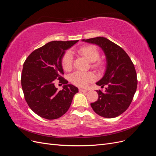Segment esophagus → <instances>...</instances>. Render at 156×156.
<instances>
[{
    "label": "esophagus",
    "mask_w": 156,
    "mask_h": 156,
    "mask_svg": "<svg viewBox=\"0 0 156 156\" xmlns=\"http://www.w3.org/2000/svg\"><path fill=\"white\" fill-rule=\"evenodd\" d=\"M79 92H87V90H86V89H83V88H79Z\"/></svg>",
    "instance_id": "34e87169"
}]
</instances>
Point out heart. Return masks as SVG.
<instances>
[{"instance_id": "obj_1", "label": "heart", "mask_w": 156, "mask_h": 156, "mask_svg": "<svg viewBox=\"0 0 156 156\" xmlns=\"http://www.w3.org/2000/svg\"><path fill=\"white\" fill-rule=\"evenodd\" d=\"M78 53L86 58L89 62H92V66L94 68H100L102 67V62L99 60L100 51L95 45H86L80 48ZM73 56L69 51H66L61 59V64L65 71L71 70L72 68ZM96 79V76L92 72H76L70 75V81L75 85L79 87H85L88 83H92Z\"/></svg>"}]
</instances>
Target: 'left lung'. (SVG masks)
<instances>
[{
  "mask_svg": "<svg viewBox=\"0 0 156 156\" xmlns=\"http://www.w3.org/2000/svg\"><path fill=\"white\" fill-rule=\"evenodd\" d=\"M98 45L106 56V69L97 85L107 86L105 92L97 90L98 100L90 105L96 114L112 119L127 110L137 87L136 73L129 56L120 46L104 37L82 40Z\"/></svg>",
  "mask_w": 156,
  "mask_h": 156,
  "instance_id": "8db88e82",
  "label": "left lung"
}]
</instances>
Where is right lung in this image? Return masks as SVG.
<instances>
[{
    "instance_id": "right-lung-1",
    "label": "right lung",
    "mask_w": 156,
    "mask_h": 156,
    "mask_svg": "<svg viewBox=\"0 0 156 156\" xmlns=\"http://www.w3.org/2000/svg\"><path fill=\"white\" fill-rule=\"evenodd\" d=\"M53 41L36 49L23 64L21 86L28 105L48 120L58 119L68 111L78 88L62 77L61 59L66 51L78 42ZM56 79L65 84L62 91L54 86Z\"/></svg>"
}]
</instances>
